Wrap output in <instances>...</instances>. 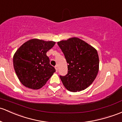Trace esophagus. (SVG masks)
Listing matches in <instances>:
<instances>
[{"label": "esophagus", "mask_w": 122, "mask_h": 122, "mask_svg": "<svg viewBox=\"0 0 122 122\" xmlns=\"http://www.w3.org/2000/svg\"><path fill=\"white\" fill-rule=\"evenodd\" d=\"M55 69H56V71H57V70H58V67H57V66H55Z\"/></svg>", "instance_id": "obj_1"}]
</instances>
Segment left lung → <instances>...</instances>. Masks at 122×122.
Returning <instances> with one entry per match:
<instances>
[{
  "instance_id": "obj_1",
  "label": "left lung",
  "mask_w": 122,
  "mask_h": 122,
  "mask_svg": "<svg viewBox=\"0 0 122 122\" xmlns=\"http://www.w3.org/2000/svg\"><path fill=\"white\" fill-rule=\"evenodd\" d=\"M68 63V73L60 76L63 84L71 92L85 90L92 83L99 71L97 51L76 37L57 42Z\"/></svg>"
}]
</instances>
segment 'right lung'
I'll list each match as a JSON object with an SVG mask.
<instances>
[{"instance_id":"right-lung-1","label":"right lung","mask_w":122,"mask_h":122,"mask_svg":"<svg viewBox=\"0 0 122 122\" xmlns=\"http://www.w3.org/2000/svg\"><path fill=\"white\" fill-rule=\"evenodd\" d=\"M55 44L54 41L32 39L23 44L14 53V69L25 87L40 89L56 71L46 56V52Z\"/></svg>"}]
</instances>
